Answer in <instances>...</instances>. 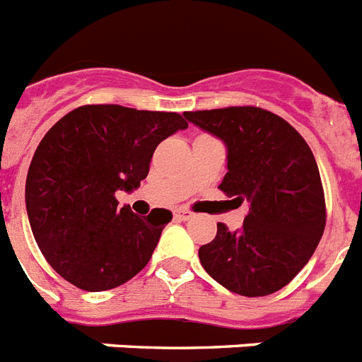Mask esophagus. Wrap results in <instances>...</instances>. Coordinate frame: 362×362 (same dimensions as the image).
Segmentation results:
<instances>
[{
    "instance_id": "esophagus-1",
    "label": "esophagus",
    "mask_w": 362,
    "mask_h": 362,
    "mask_svg": "<svg viewBox=\"0 0 362 362\" xmlns=\"http://www.w3.org/2000/svg\"><path fill=\"white\" fill-rule=\"evenodd\" d=\"M174 216L177 219H181V221H187V219H192L194 218V212L185 211V209H179V211L174 212Z\"/></svg>"
}]
</instances>
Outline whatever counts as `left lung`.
Instances as JSON below:
<instances>
[{"mask_svg": "<svg viewBox=\"0 0 362 362\" xmlns=\"http://www.w3.org/2000/svg\"><path fill=\"white\" fill-rule=\"evenodd\" d=\"M183 115L225 144L227 174L219 188L249 203L242 228L218 223L214 240L199 247L203 269L243 296L282 289L310 262L326 225L313 151L289 122L262 107Z\"/></svg>", "mask_w": 362, "mask_h": 362, "instance_id": "left-lung-1", "label": "left lung"}]
</instances>
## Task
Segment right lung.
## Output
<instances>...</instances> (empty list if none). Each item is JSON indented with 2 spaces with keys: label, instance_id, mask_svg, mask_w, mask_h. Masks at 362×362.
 Wrapping results in <instances>:
<instances>
[{
  "label": "right lung",
  "instance_id": "obj_1",
  "mask_svg": "<svg viewBox=\"0 0 362 362\" xmlns=\"http://www.w3.org/2000/svg\"><path fill=\"white\" fill-rule=\"evenodd\" d=\"M187 128L179 113L97 104L49 129L30 160L25 205L34 240L62 278L106 291L150 262L172 212L141 218L115 194L141 187L157 144Z\"/></svg>",
  "mask_w": 362,
  "mask_h": 362
}]
</instances>
